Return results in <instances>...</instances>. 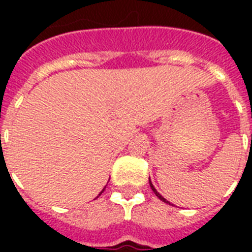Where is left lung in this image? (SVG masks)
<instances>
[{
  "label": "left lung",
  "mask_w": 252,
  "mask_h": 252,
  "mask_svg": "<svg viewBox=\"0 0 252 252\" xmlns=\"http://www.w3.org/2000/svg\"><path fill=\"white\" fill-rule=\"evenodd\" d=\"M149 184H150V187H152V189H153V192H154V193H156V196H157L158 199H159V200H162V201H163V203H167V204H170V203H168V201H167V200L165 199V197H162V196L159 195V193H158V192H157V189H156V188H154V186H153V184H152V182H150V180H149Z\"/></svg>",
  "instance_id": "8db88e82"
}]
</instances>
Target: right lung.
<instances>
[{
    "label": "right lung",
    "mask_w": 252,
    "mask_h": 252,
    "mask_svg": "<svg viewBox=\"0 0 252 252\" xmlns=\"http://www.w3.org/2000/svg\"><path fill=\"white\" fill-rule=\"evenodd\" d=\"M104 188H106V187H104ZM104 188H103V191H104ZM103 191H102V192H103ZM102 192H100V193H102ZM100 193H99V195H98V196H100Z\"/></svg>",
    "instance_id": "add662e5"
}]
</instances>
